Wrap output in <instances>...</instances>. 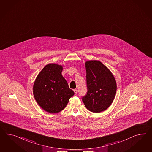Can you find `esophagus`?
I'll return each mask as SVG.
<instances>
[{"mask_svg": "<svg viewBox=\"0 0 152 152\" xmlns=\"http://www.w3.org/2000/svg\"><path fill=\"white\" fill-rule=\"evenodd\" d=\"M74 92H75V94H77V90L76 89H75L74 90Z\"/></svg>", "mask_w": 152, "mask_h": 152, "instance_id": "34e87169", "label": "esophagus"}]
</instances>
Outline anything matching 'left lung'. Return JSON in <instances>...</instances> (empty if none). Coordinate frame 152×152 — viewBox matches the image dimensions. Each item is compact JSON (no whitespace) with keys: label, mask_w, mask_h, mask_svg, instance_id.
<instances>
[{"label":"left lung","mask_w":152,"mask_h":152,"mask_svg":"<svg viewBox=\"0 0 152 152\" xmlns=\"http://www.w3.org/2000/svg\"><path fill=\"white\" fill-rule=\"evenodd\" d=\"M87 92L82 97L87 110L94 113L106 110L115 98L117 85L113 75L102 62H86Z\"/></svg>","instance_id":"1"}]
</instances>
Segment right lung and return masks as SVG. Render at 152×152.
Wrapping results in <instances>:
<instances>
[{"label":"right lung","instance_id":"obj_1","mask_svg":"<svg viewBox=\"0 0 152 152\" xmlns=\"http://www.w3.org/2000/svg\"><path fill=\"white\" fill-rule=\"evenodd\" d=\"M62 66L48 64L37 75L34 84L35 100L43 110L50 113L64 110L75 94L62 76Z\"/></svg>","mask_w":152,"mask_h":152}]
</instances>
